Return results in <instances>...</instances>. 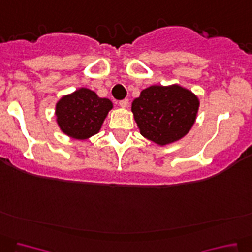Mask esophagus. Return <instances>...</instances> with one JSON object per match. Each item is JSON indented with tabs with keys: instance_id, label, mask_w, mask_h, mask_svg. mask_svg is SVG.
Instances as JSON below:
<instances>
[{
	"instance_id": "obj_1",
	"label": "esophagus",
	"mask_w": 252,
	"mask_h": 252,
	"mask_svg": "<svg viewBox=\"0 0 252 252\" xmlns=\"http://www.w3.org/2000/svg\"><path fill=\"white\" fill-rule=\"evenodd\" d=\"M119 106H121L122 108H128L129 101H128V99H123V101L119 102Z\"/></svg>"
}]
</instances>
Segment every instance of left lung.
<instances>
[{"mask_svg":"<svg viewBox=\"0 0 252 252\" xmlns=\"http://www.w3.org/2000/svg\"><path fill=\"white\" fill-rule=\"evenodd\" d=\"M198 108V97L180 85H154L131 103L141 135L161 146L180 140L191 130Z\"/></svg>","mask_w":252,"mask_h":252,"instance_id":"obj_1","label":"left lung"}]
</instances>
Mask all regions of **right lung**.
I'll use <instances>...</instances> for the list:
<instances>
[{
	"mask_svg": "<svg viewBox=\"0 0 252 252\" xmlns=\"http://www.w3.org/2000/svg\"><path fill=\"white\" fill-rule=\"evenodd\" d=\"M112 108L113 103L108 98H101L96 92L81 87L59 99L56 122L70 138L85 140L98 133Z\"/></svg>",
	"mask_w": 252,
	"mask_h": 252,
	"instance_id": "obj_1",
	"label": "right lung"
}]
</instances>
